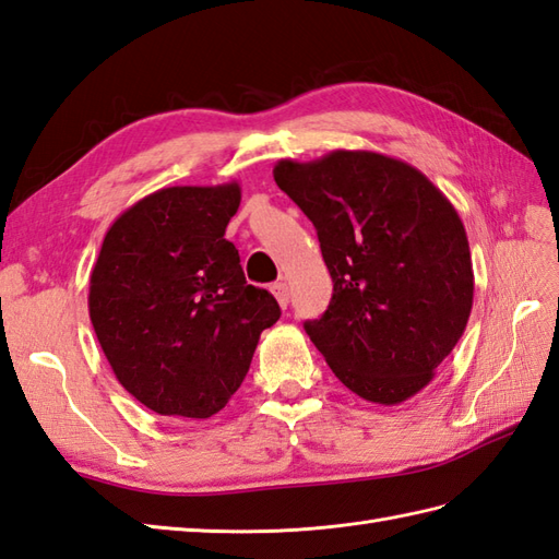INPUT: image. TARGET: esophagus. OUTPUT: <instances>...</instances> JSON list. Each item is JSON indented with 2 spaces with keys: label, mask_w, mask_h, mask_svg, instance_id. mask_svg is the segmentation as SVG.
Instances as JSON below:
<instances>
[{
  "label": "esophagus",
  "mask_w": 559,
  "mask_h": 559,
  "mask_svg": "<svg viewBox=\"0 0 559 559\" xmlns=\"http://www.w3.org/2000/svg\"><path fill=\"white\" fill-rule=\"evenodd\" d=\"M271 293H274V297L278 299V305L285 309L290 302V293H288V283L285 281H276L274 285H271Z\"/></svg>",
  "instance_id": "34e87169"
}]
</instances>
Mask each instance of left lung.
Here are the masks:
<instances>
[{"mask_svg": "<svg viewBox=\"0 0 559 559\" xmlns=\"http://www.w3.org/2000/svg\"><path fill=\"white\" fill-rule=\"evenodd\" d=\"M278 189L317 226L333 297L305 331L337 380L394 406L432 382L463 337L475 274L451 200L420 169L373 151L278 160Z\"/></svg>", "mask_w": 559, "mask_h": 559, "instance_id": "left-lung-1", "label": "left lung"}]
</instances>
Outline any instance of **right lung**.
Listing matches in <instances>:
<instances>
[{"label":"right lung","instance_id":"obj_1","mask_svg":"<svg viewBox=\"0 0 559 559\" xmlns=\"http://www.w3.org/2000/svg\"><path fill=\"white\" fill-rule=\"evenodd\" d=\"M236 181L169 186L112 222L90 278V319L122 388L160 416L210 418L248 376L274 295L248 285L224 238Z\"/></svg>","mask_w":559,"mask_h":559}]
</instances>
